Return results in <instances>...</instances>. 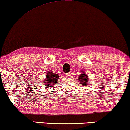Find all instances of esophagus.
Segmentation results:
<instances>
[{
	"label": "esophagus",
	"instance_id": "obj_1",
	"mask_svg": "<svg viewBox=\"0 0 130 130\" xmlns=\"http://www.w3.org/2000/svg\"><path fill=\"white\" fill-rule=\"evenodd\" d=\"M71 73L69 72V73H65V76H67V77H69L71 76Z\"/></svg>",
	"mask_w": 130,
	"mask_h": 130
}]
</instances>
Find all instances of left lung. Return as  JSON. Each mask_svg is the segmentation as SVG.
<instances>
[{
    "label": "left lung",
    "instance_id": "obj_1",
    "mask_svg": "<svg viewBox=\"0 0 130 130\" xmlns=\"http://www.w3.org/2000/svg\"><path fill=\"white\" fill-rule=\"evenodd\" d=\"M79 81L80 83L83 86H86L87 84H88L89 78L87 75H86V73L83 72V73L79 75Z\"/></svg>",
    "mask_w": 130,
    "mask_h": 130
}]
</instances>
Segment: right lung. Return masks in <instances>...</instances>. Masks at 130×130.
<instances>
[{"mask_svg": "<svg viewBox=\"0 0 130 130\" xmlns=\"http://www.w3.org/2000/svg\"><path fill=\"white\" fill-rule=\"evenodd\" d=\"M59 76L58 74L54 73L53 72H49L46 75V78L44 80V84H45V87L48 88H51L54 87L56 83L58 80Z\"/></svg>", "mask_w": 130, "mask_h": 130, "instance_id": "1", "label": "right lung"}]
</instances>
